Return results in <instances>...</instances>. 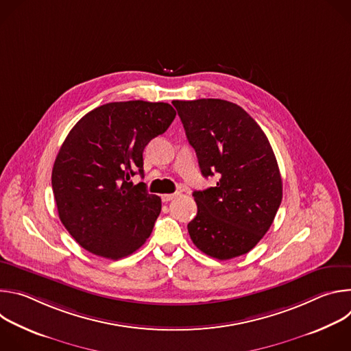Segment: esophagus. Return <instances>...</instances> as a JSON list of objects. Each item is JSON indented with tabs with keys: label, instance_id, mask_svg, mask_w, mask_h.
Returning <instances> with one entry per match:
<instances>
[{
	"label": "esophagus",
	"instance_id": "1",
	"mask_svg": "<svg viewBox=\"0 0 351 351\" xmlns=\"http://www.w3.org/2000/svg\"><path fill=\"white\" fill-rule=\"evenodd\" d=\"M179 195V193H173V194H164L161 198H162V202L164 203H168V202H171V199H173L175 197H178Z\"/></svg>",
	"mask_w": 351,
	"mask_h": 351
}]
</instances>
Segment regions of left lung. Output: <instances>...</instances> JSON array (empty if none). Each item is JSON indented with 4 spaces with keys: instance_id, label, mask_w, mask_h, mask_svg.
Segmentation results:
<instances>
[{
    "instance_id": "left-lung-1",
    "label": "left lung",
    "mask_w": 351,
    "mask_h": 351,
    "mask_svg": "<svg viewBox=\"0 0 351 351\" xmlns=\"http://www.w3.org/2000/svg\"><path fill=\"white\" fill-rule=\"evenodd\" d=\"M203 176L217 186L193 193L187 225L198 250L217 260L248 253L271 228L282 202V178L268 137L237 104L219 98L172 101Z\"/></svg>"
}]
</instances>
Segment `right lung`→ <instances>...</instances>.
Wrapping results in <instances>:
<instances>
[{
  "mask_svg": "<svg viewBox=\"0 0 351 351\" xmlns=\"http://www.w3.org/2000/svg\"><path fill=\"white\" fill-rule=\"evenodd\" d=\"M176 117L167 103H108L86 114L56 158L51 184L62 225L87 252L119 260L140 248L161 213L143 178L144 147Z\"/></svg>",
  "mask_w": 351,
  "mask_h": 351,
  "instance_id": "add662e5",
  "label": "right lung"
}]
</instances>
